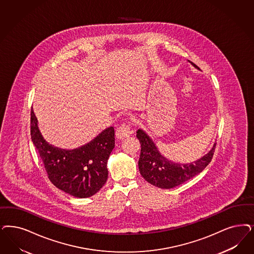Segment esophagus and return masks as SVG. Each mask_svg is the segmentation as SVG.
Here are the masks:
<instances>
[{
    "label": "esophagus",
    "instance_id": "esophagus-1",
    "mask_svg": "<svg viewBox=\"0 0 254 254\" xmlns=\"http://www.w3.org/2000/svg\"><path fill=\"white\" fill-rule=\"evenodd\" d=\"M132 133L131 128L127 124H123L121 125L115 132V135L118 139H124L128 137Z\"/></svg>",
    "mask_w": 254,
    "mask_h": 254
}]
</instances>
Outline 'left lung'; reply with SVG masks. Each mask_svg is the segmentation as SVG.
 <instances>
[{"mask_svg":"<svg viewBox=\"0 0 254 254\" xmlns=\"http://www.w3.org/2000/svg\"><path fill=\"white\" fill-rule=\"evenodd\" d=\"M190 63L195 68L200 70L195 64ZM136 136L140 140L141 147L138 162L140 175L150 184L166 190L183 184L202 172L213 158L216 146V143H214L207 154L193 162L180 163L161 155L156 143L141 128L137 130Z\"/></svg>","mask_w":254,"mask_h":254,"instance_id":"left-lung-1","label":"left lung"}]
</instances>
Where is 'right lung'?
I'll use <instances>...</instances> for the list:
<instances>
[{
	"instance_id": "right-lung-1",
	"label": "right lung",
	"mask_w": 254,
	"mask_h": 254,
	"mask_svg": "<svg viewBox=\"0 0 254 254\" xmlns=\"http://www.w3.org/2000/svg\"><path fill=\"white\" fill-rule=\"evenodd\" d=\"M31 138L44 163L49 179L59 190L77 198H88L105 185L107 163L114 148L113 127L78 148H59L43 138L32 108Z\"/></svg>"
}]
</instances>
